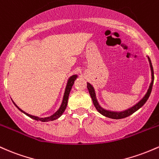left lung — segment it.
I'll return each mask as SVG.
<instances>
[{
  "label": "left lung",
  "instance_id": "obj_1",
  "mask_svg": "<svg viewBox=\"0 0 159 159\" xmlns=\"http://www.w3.org/2000/svg\"><path fill=\"white\" fill-rule=\"evenodd\" d=\"M148 60H149V66H150V70H151V76H152V81L150 85H149V89H148L147 92L146 93L145 95L143 96V98L140 100L139 102H137L136 104L134 105V106L131 107L127 109V110H125L123 111H111V110H105L103 107H101V105L99 104L97 98H96V94H95V91H94V87L92 86V85L90 84L89 83H87V88H88L89 92L90 94L91 98H92V101H93L94 106L95 107L96 110L99 112L101 115L104 116L108 117V118L110 119H123L125 118V117L129 116H131V114H133L134 112H136L137 110H138L141 107L143 106V104L147 102V101L149 98V95H150L151 92H152V85H153V82H154V71H153V67L152 65V62L150 58L147 56Z\"/></svg>",
  "mask_w": 159,
  "mask_h": 159
}]
</instances>
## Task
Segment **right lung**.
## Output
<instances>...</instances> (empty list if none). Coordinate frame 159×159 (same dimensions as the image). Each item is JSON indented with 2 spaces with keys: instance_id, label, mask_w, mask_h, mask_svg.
Segmentation results:
<instances>
[{
  "instance_id": "1",
  "label": "right lung",
  "mask_w": 159,
  "mask_h": 159,
  "mask_svg": "<svg viewBox=\"0 0 159 159\" xmlns=\"http://www.w3.org/2000/svg\"><path fill=\"white\" fill-rule=\"evenodd\" d=\"M77 76H78L76 74L72 75V76H71L69 78L68 80H67V85H66L65 93H64L63 100H62V103H61V104L59 109H58V110H57V111L54 114H53V115H52V116H49V117H44V118H40V117H38V116H34L30 115V114L27 113L25 111H23L22 110H21V109L19 108V107H18L17 105L13 102V101H12V102H13L14 104H15V106L16 107L19 109V110H20L21 112H22V113L25 114L26 116H29L30 118L34 119V120L41 121V122H49V121L56 120V119L59 118L61 116L62 114H63L64 112H65L66 107H67V101H68V97H69V94H70L71 88H72L73 85H74L75 80H76V78H77Z\"/></svg>"
}]
</instances>
